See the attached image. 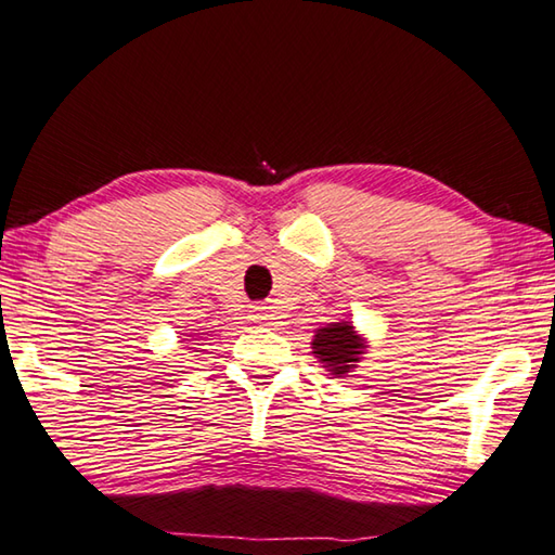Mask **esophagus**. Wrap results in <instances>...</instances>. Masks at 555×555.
Wrapping results in <instances>:
<instances>
[{
    "mask_svg": "<svg viewBox=\"0 0 555 555\" xmlns=\"http://www.w3.org/2000/svg\"><path fill=\"white\" fill-rule=\"evenodd\" d=\"M253 319H256V322H260V324H268L270 319H275V314H272V307L258 305V307H253Z\"/></svg>",
    "mask_w": 555,
    "mask_h": 555,
    "instance_id": "34e87169",
    "label": "esophagus"
}]
</instances>
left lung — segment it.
I'll return each mask as SVG.
<instances>
[{
  "label": "left lung",
  "instance_id": "obj_1",
  "mask_svg": "<svg viewBox=\"0 0 555 555\" xmlns=\"http://www.w3.org/2000/svg\"><path fill=\"white\" fill-rule=\"evenodd\" d=\"M312 348L319 363H324V367L332 371V375L341 377L346 373H351V367H356V363L361 361L365 344L363 338L356 334L351 322H336L319 328L314 334Z\"/></svg>",
  "mask_w": 555,
  "mask_h": 555
}]
</instances>
